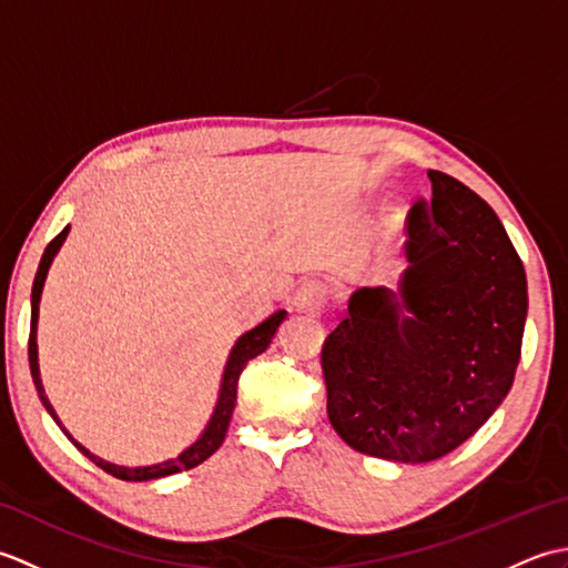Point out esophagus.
Returning a JSON list of instances; mask_svg holds the SVG:
<instances>
[{"instance_id": "34e87169", "label": "esophagus", "mask_w": 568, "mask_h": 568, "mask_svg": "<svg viewBox=\"0 0 568 568\" xmlns=\"http://www.w3.org/2000/svg\"><path fill=\"white\" fill-rule=\"evenodd\" d=\"M327 300H329V285L324 281H317V277H312V281H305L297 287L295 307L300 312H310V315H320L324 305H327Z\"/></svg>"}]
</instances>
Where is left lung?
Masks as SVG:
<instances>
[{"label": "left lung", "mask_w": 568, "mask_h": 568, "mask_svg": "<svg viewBox=\"0 0 568 568\" xmlns=\"http://www.w3.org/2000/svg\"><path fill=\"white\" fill-rule=\"evenodd\" d=\"M427 175L397 293L361 287L322 346L336 434L403 464L442 458L484 427L513 388L527 320L525 268L498 214L456 178Z\"/></svg>", "instance_id": "left-lung-1"}]
</instances>
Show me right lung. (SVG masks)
Returning a JSON list of instances; mask_svg holds the SVG:
<instances>
[{
    "label": "right lung",
    "mask_w": 568,
    "mask_h": 568,
    "mask_svg": "<svg viewBox=\"0 0 568 568\" xmlns=\"http://www.w3.org/2000/svg\"><path fill=\"white\" fill-rule=\"evenodd\" d=\"M70 232V226H65L63 232H60L51 244L45 246L43 256H41V263H39V271H36V277H33V287H31V332H29V366H31V378H33V385L36 390H39V397L43 407L48 409V415H51L55 419V425L65 432V437L78 446V449L90 458L92 464H98L102 470H106V474H112L114 478H122V480H153V478H163V476H173V474H180V470H187V468H195L200 466L202 462H207V458L220 449L224 437H226V429H229V419H232V413H234V405H236V385H239V376L241 371L246 368V364L251 358H256L258 354H263L265 348H268V344L273 342V336L277 332V327H281L283 320L287 312L285 310H277L275 315H271L265 322H261L258 327H253L251 332L241 334L232 354H229L226 358V368H224V376H222V388H220V400H216V407L214 413L207 422V427H204V432L200 434V439L195 444H190L187 449L175 456V458H168V462L163 464H153V466H136V468H129V466H116V464H110L104 462V458L94 456L90 449H84V446L72 439V434L60 425V419L55 415V409L51 405V400L45 397V390H43V383H41V371H39V346H36V324H39V303H41V293H43V283H45V275H48V268H51V263L55 258V253L60 251V246H63V241Z\"/></svg>",
    "instance_id": "right-lung-1"
}]
</instances>
